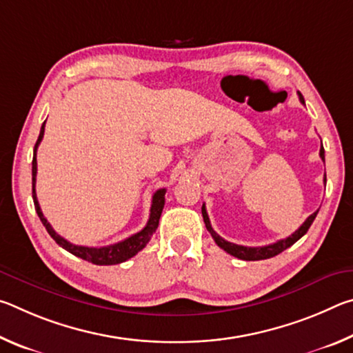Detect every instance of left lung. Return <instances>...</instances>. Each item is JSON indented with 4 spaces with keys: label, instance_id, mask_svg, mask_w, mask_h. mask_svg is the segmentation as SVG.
I'll return each instance as SVG.
<instances>
[{
    "label": "left lung",
    "instance_id": "left-lung-1",
    "mask_svg": "<svg viewBox=\"0 0 353 353\" xmlns=\"http://www.w3.org/2000/svg\"><path fill=\"white\" fill-rule=\"evenodd\" d=\"M299 99H301L302 104H305V101H303V97L301 93H299ZM321 159L325 162V155H324V148H321L319 151ZM324 182H327V179L324 177ZM319 210H316L313 214H310V216L305 219V223H303L299 229L294 232V234H291L290 236L283 238V240H279L277 243H272V244H268V246H261V248H248V246H240V244H235V243H229L225 241L224 238H221L216 232L213 230V227L210 224V219H208V214L205 210V204L202 205V218H204V223L207 230L210 232V235L213 236L214 243L218 244L221 249H224L227 254L236 256V259L240 260H246V261H255V260H266V259H271V256H276L280 252H283L285 249H288L290 246H292L297 240H301V238L307 234L310 225L313 224V221L316 218V214H318Z\"/></svg>",
    "mask_w": 353,
    "mask_h": 353
}]
</instances>
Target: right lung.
Here are the masks:
<instances>
[{"label":"right lung","instance_id":"obj_1","mask_svg":"<svg viewBox=\"0 0 353 353\" xmlns=\"http://www.w3.org/2000/svg\"><path fill=\"white\" fill-rule=\"evenodd\" d=\"M46 123V121H45ZM45 123L41 124L40 134L37 143L34 146V157H32V199H34V207L35 212H37L39 218L41 221V224L45 225V229L48 230V234L51 235L52 240H54L59 246L63 248L65 250H68L70 254H73L79 259L90 261L93 265H99V266H109V265H118V263H123L129 259H132L134 255H137L140 250L146 246L151 240V236L154 235V232L157 230L159 227V219L160 214H162L163 205H165V188H160L154 193L152 196V204H151V213H149V219L146 225L143 227L140 232H137L132 236L126 238V240L110 244V246H104V248H88V246H77V244H73L65 240L59 234H56V230L52 229L51 224L48 223V219L43 216L41 213V208L39 205L37 201V194H35V176H37V148L40 145L41 139H43L45 134Z\"/></svg>","mask_w":353,"mask_h":353}]
</instances>
